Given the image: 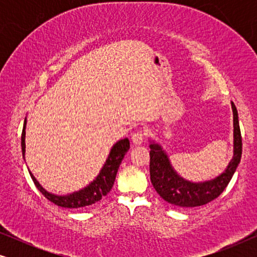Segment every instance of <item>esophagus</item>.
<instances>
[{
  "mask_svg": "<svg viewBox=\"0 0 257 257\" xmlns=\"http://www.w3.org/2000/svg\"><path fill=\"white\" fill-rule=\"evenodd\" d=\"M132 143L135 144V145H142V144L145 142V133L143 131H136L133 133L132 137Z\"/></svg>",
  "mask_w": 257,
  "mask_h": 257,
  "instance_id": "obj_1",
  "label": "esophagus"
}]
</instances>
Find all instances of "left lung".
Returning a JSON list of instances; mask_svg holds the SVG:
<instances>
[{"mask_svg":"<svg viewBox=\"0 0 257 257\" xmlns=\"http://www.w3.org/2000/svg\"><path fill=\"white\" fill-rule=\"evenodd\" d=\"M234 114V157L226 171L213 180L191 182L182 179L173 170L167 154L160 145H150V175L154 189L165 201L179 207H198L216 199L229 184L231 177L240 164L242 154V137L238 125L237 110L231 103Z\"/></svg>","mask_w":257,"mask_h":257,"instance_id":"1","label":"left lung"}]
</instances>
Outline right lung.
<instances>
[{"mask_svg":"<svg viewBox=\"0 0 257 257\" xmlns=\"http://www.w3.org/2000/svg\"><path fill=\"white\" fill-rule=\"evenodd\" d=\"M26 124L24 120L22 138H21V145H22V154L24 157L26 153ZM130 149V140L127 138L119 140L117 144H114L111 149V152L108 154L106 163L101 168V171L98 174L96 180H93L85 188L80 189L78 192L72 193L69 195H55L51 193H48L42 186L38 184V181L35 179L33 174L30 173V177L33 179L35 186L38 191L47 198L49 201L54 202L55 205L64 208H80V207H86L93 205L99 201V200L111 191L112 186L114 184L115 175H117L119 165H120L122 158L125 157L126 152Z\"/></svg>","mask_w":257,"mask_h":257,"instance_id":"add662e5","label":"right lung"}]
</instances>
